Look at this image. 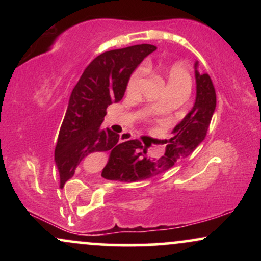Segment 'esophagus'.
<instances>
[{
  "mask_svg": "<svg viewBox=\"0 0 261 261\" xmlns=\"http://www.w3.org/2000/svg\"><path fill=\"white\" fill-rule=\"evenodd\" d=\"M133 139H134L133 134H130V133H124L120 135V142H125V141L133 140Z\"/></svg>",
  "mask_w": 261,
  "mask_h": 261,
  "instance_id": "obj_1",
  "label": "esophagus"
}]
</instances>
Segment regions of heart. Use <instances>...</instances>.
Masks as SVG:
<instances>
[{
    "mask_svg": "<svg viewBox=\"0 0 261 261\" xmlns=\"http://www.w3.org/2000/svg\"><path fill=\"white\" fill-rule=\"evenodd\" d=\"M145 70H154L161 79H163L164 83H166V91L169 92H180L187 93L189 94L191 89V76L189 72L188 67L185 65L179 64V62H174L170 65H152L146 64ZM143 70L139 68L131 74L130 80L127 82V92H135L139 87L141 79H142ZM155 110L161 108L160 104H155L153 107Z\"/></svg>",
    "mask_w": 261,
    "mask_h": 261,
    "instance_id": "1",
    "label": "heart"
}]
</instances>
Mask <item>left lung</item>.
Returning a JSON list of instances; mask_svg holds the SVG:
<instances>
[{
	"label": "left lung",
	"mask_w": 261,
	"mask_h": 261,
	"mask_svg": "<svg viewBox=\"0 0 261 261\" xmlns=\"http://www.w3.org/2000/svg\"><path fill=\"white\" fill-rule=\"evenodd\" d=\"M196 97L193 108L173 128L172 137L164 140V154L151 158L139 140L131 141L119 151L112 152L101 176L109 180L140 181L161 174L172 168L176 162L189 157L205 140L212 115L216 109V92L207 73L199 72L195 62Z\"/></svg>",
	"instance_id": "8db88e82"
}]
</instances>
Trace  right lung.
<instances>
[{"label": "right lung", "instance_id": "add662e5", "mask_svg": "<svg viewBox=\"0 0 261 261\" xmlns=\"http://www.w3.org/2000/svg\"><path fill=\"white\" fill-rule=\"evenodd\" d=\"M155 49L141 44L110 50L87 66L71 93L55 147L60 187L72 178L82 160L97 152L119 151L134 141L119 143V135L100 125L108 106L122 99L131 74Z\"/></svg>", "mask_w": 261, "mask_h": 261}]
</instances>
